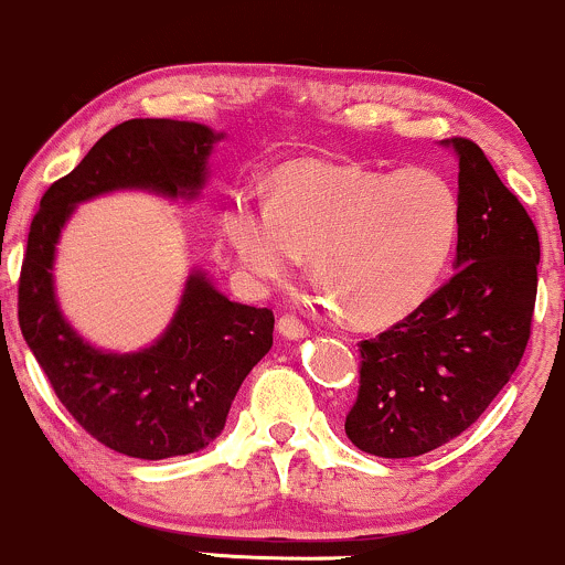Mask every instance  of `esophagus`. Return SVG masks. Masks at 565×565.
Here are the masks:
<instances>
[{
	"label": "esophagus",
	"mask_w": 565,
	"mask_h": 565,
	"mask_svg": "<svg viewBox=\"0 0 565 565\" xmlns=\"http://www.w3.org/2000/svg\"><path fill=\"white\" fill-rule=\"evenodd\" d=\"M277 331H280L285 339H303V335L309 333V328L303 326L296 315H282L280 320H277Z\"/></svg>",
	"instance_id": "obj_1"
}]
</instances>
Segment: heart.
Segmentation results:
<instances>
[{
	"instance_id": "heart-1",
	"label": "heart",
	"mask_w": 565,
	"mask_h": 565,
	"mask_svg": "<svg viewBox=\"0 0 565 565\" xmlns=\"http://www.w3.org/2000/svg\"><path fill=\"white\" fill-rule=\"evenodd\" d=\"M459 226V194L433 170L384 173L331 160L282 164L269 202L239 192L221 213L253 280H288L307 253L331 301L363 328L392 326L429 299Z\"/></svg>"
}]
</instances>
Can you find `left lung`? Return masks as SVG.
I'll use <instances>...</instances> for the list:
<instances>
[{
    "label": "left lung",
    "instance_id": "1",
    "mask_svg": "<svg viewBox=\"0 0 565 565\" xmlns=\"http://www.w3.org/2000/svg\"><path fill=\"white\" fill-rule=\"evenodd\" d=\"M459 151L456 275L419 309L360 341L344 429L360 451L408 459L480 419L521 363L536 303L539 234L470 138Z\"/></svg>",
    "mask_w": 565,
    "mask_h": 565
}]
</instances>
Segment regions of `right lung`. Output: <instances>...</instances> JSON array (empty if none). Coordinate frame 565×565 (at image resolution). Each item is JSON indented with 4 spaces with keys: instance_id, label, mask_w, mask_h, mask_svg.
<instances>
[{
    "instance_id": "add662e5",
    "label": "right lung",
    "mask_w": 565,
    "mask_h": 565,
    "mask_svg": "<svg viewBox=\"0 0 565 565\" xmlns=\"http://www.w3.org/2000/svg\"><path fill=\"white\" fill-rule=\"evenodd\" d=\"M218 136L198 122L128 119L98 138L77 168L50 183L31 218L18 277V322L72 419L111 451L170 459L205 448L224 429L234 395L269 352L275 315L221 296L192 275L175 320L149 350L104 354L66 326L53 296V253L82 200L138 186L194 194Z\"/></svg>"
}]
</instances>
